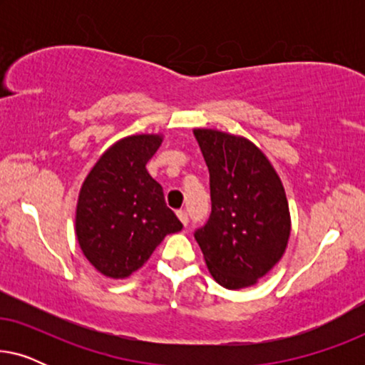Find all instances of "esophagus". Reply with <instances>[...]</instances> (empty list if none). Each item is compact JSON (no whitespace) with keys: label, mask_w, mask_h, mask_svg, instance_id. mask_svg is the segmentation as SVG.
<instances>
[{"label":"esophagus","mask_w":365,"mask_h":365,"mask_svg":"<svg viewBox=\"0 0 365 365\" xmlns=\"http://www.w3.org/2000/svg\"><path fill=\"white\" fill-rule=\"evenodd\" d=\"M178 217H179V221H181L184 226H187V222H189V217H187V212L184 211V209H179L178 211Z\"/></svg>","instance_id":"34e87169"}]
</instances>
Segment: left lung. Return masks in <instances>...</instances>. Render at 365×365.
I'll return each mask as SVG.
<instances>
[{
    "label": "left lung",
    "mask_w": 365,
    "mask_h": 365,
    "mask_svg": "<svg viewBox=\"0 0 365 365\" xmlns=\"http://www.w3.org/2000/svg\"><path fill=\"white\" fill-rule=\"evenodd\" d=\"M209 169L211 216L194 237L214 281L242 289L271 271L286 251L291 216L272 164L249 139L194 129Z\"/></svg>",
    "instance_id": "left-lung-1"
}]
</instances>
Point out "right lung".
<instances>
[{"label": "right lung", "mask_w": 365, "mask_h": 365, "mask_svg": "<svg viewBox=\"0 0 365 365\" xmlns=\"http://www.w3.org/2000/svg\"><path fill=\"white\" fill-rule=\"evenodd\" d=\"M161 143L159 134H136L113 144L79 191V247L106 277L131 276L168 234L182 229L166 206L161 184L146 169Z\"/></svg>", "instance_id": "obj_1"}]
</instances>
